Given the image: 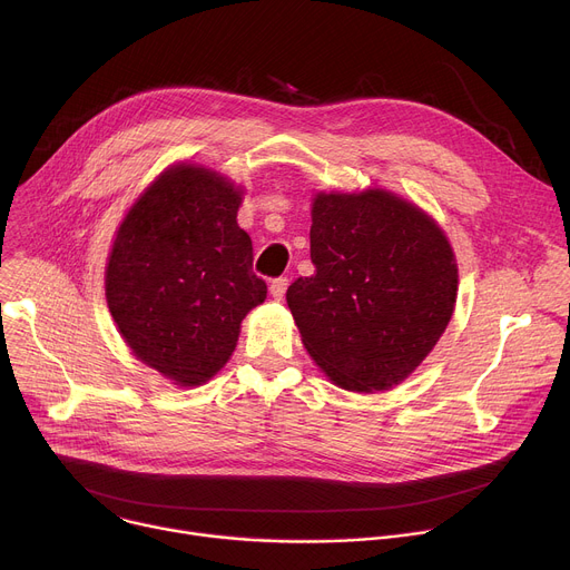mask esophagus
I'll use <instances>...</instances> for the list:
<instances>
[{
    "mask_svg": "<svg viewBox=\"0 0 570 570\" xmlns=\"http://www.w3.org/2000/svg\"><path fill=\"white\" fill-rule=\"evenodd\" d=\"M285 289H287V278H274L272 285H269V294L281 301L285 296Z\"/></svg>",
    "mask_w": 570,
    "mask_h": 570,
    "instance_id": "1",
    "label": "esophagus"
}]
</instances>
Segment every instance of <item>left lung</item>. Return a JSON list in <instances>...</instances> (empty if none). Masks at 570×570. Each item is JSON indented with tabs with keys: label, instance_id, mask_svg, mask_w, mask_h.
Returning <instances> with one entry per match:
<instances>
[{
	"label": "left lung",
	"instance_id": "1",
	"mask_svg": "<svg viewBox=\"0 0 570 570\" xmlns=\"http://www.w3.org/2000/svg\"><path fill=\"white\" fill-rule=\"evenodd\" d=\"M309 278L287 305L303 346L348 392L392 390L444 335L458 298L453 248L432 217L385 193H320Z\"/></svg>",
	"mask_w": 570,
	"mask_h": 570
}]
</instances>
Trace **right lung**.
I'll use <instances>...</instances> for the list:
<instances>
[{
    "label": "right lung",
    "mask_w": 570,
    "mask_h": 570,
    "mask_svg": "<svg viewBox=\"0 0 570 570\" xmlns=\"http://www.w3.org/2000/svg\"><path fill=\"white\" fill-rule=\"evenodd\" d=\"M239 187L197 165L163 171L126 213L106 267V301L134 355L174 385L228 362L239 324L267 298L237 226Z\"/></svg>",
    "instance_id": "obj_1"
}]
</instances>
